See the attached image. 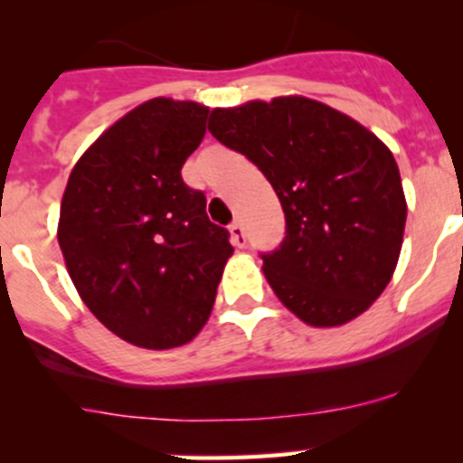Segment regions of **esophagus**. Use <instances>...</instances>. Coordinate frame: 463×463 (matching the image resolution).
Here are the masks:
<instances>
[{
    "label": "esophagus",
    "mask_w": 463,
    "mask_h": 463,
    "mask_svg": "<svg viewBox=\"0 0 463 463\" xmlns=\"http://www.w3.org/2000/svg\"><path fill=\"white\" fill-rule=\"evenodd\" d=\"M231 240L237 249H244L246 246V232H244V228H241L240 222L231 223Z\"/></svg>",
    "instance_id": "esophagus-1"
}]
</instances>
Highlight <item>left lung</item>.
<instances>
[{"label":"left lung","instance_id":"left-lung-1","mask_svg":"<svg viewBox=\"0 0 463 463\" xmlns=\"http://www.w3.org/2000/svg\"><path fill=\"white\" fill-rule=\"evenodd\" d=\"M208 129L255 163L282 203V244L260 253L282 305L314 326L363 314L403 244L408 205L390 149L354 118L302 96L213 109Z\"/></svg>","mask_w":463,"mask_h":463}]
</instances>
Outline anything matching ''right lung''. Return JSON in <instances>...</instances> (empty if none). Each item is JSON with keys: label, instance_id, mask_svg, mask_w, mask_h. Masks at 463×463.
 Instances as JSON below:
<instances>
[{"label": "right lung", "instance_id": "right-lung-1", "mask_svg": "<svg viewBox=\"0 0 463 463\" xmlns=\"http://www.w3.org/2000/svg\"><path fill=\"white\" fill-rule=\"evenodd\" d=\"M210 109L154 98L111 125L71 170L58 241L82 302L145 349L190 343L213 311L231 232L181 176Z\"/></svg>", "mask_w": 463, "mask_h": 463}]
</instances>
